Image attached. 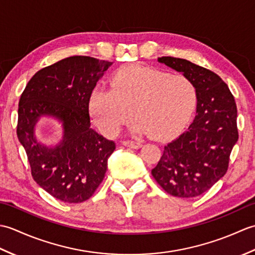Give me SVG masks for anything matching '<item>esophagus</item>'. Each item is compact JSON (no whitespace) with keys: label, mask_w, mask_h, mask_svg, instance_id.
Here are the masks:
<instances>
[{"label":"esophagus","mask_w":255,"mask_h":255,"mask_svg":"<svg viewBox=\"0 0 255 255\" xmlns=\"http://www.w3.org/2000/svg\"><path fill=\"white\" fill-rule=\"evenodd\" d=\"M125 147L128 148H132V149H139L141 148V143L138 141H132V140H125V141L122 142Z\"/></svg>","instance_id":"34e87169"}]
</instances>
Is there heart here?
I'll list each match as a JSON object with an SVG mask.
<instances>
[{"label": "heart", "mask_w": 255, "mask_h": 255, "mask_svg": "<svg viewBox=\"0 0 255 255\" xmlns=\"http://www.w3.org/2000/svg\"><path fill=\"white\" fill-rule=\"evenodd\" d=\"M195 102L194 85L184 75L131 64L114 75L111 89L100 86L92 92L89 106L97 127L106 136H116L133 115L138 121L134 132L163 139L185 124Z\"/></svg>", "instance_id": "heart-1"}]
</instances>
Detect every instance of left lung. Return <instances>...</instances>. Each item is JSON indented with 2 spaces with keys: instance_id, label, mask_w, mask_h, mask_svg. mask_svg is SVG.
<instances>
[{
  "instance_id": "8db88e82",
  "label": "left lung",
  "mask_w": 255,
  "mask_h": 255,
  "mask_svg": "<svg viewBox=\"0 0 255 255\" xmlns=\"http://www.w3.org/2000/svg\"><path fill=\"white\" fill-rule=\"evenodd\" d=\"M158 62L186 77L196 92V115L176 139L164 147L151 171L172 196L192 198L207 192L228 170L238 141L235 97L219 75L185 59L162 57Z\"/></svg>"
}]
</instances>
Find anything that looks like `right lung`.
Returning <instances> with one entry per match:
<instances>
[{
	"mask_svg": "<svg viewBox=\"0 0 255 255\" xmlns=\"http://www.w3.org/2000/svg\"><path fill=\"white\" fill-rule=\"evenodd\" d=\"M113 62L69 57L35 73L18 103L17 137L35 182L63 203L89 199L102 183L115 142L91 128L89 102L96 83ZM62 125L63 137L47 146L35 134L41 119Z\"/></svg>",
	"mask_w": 255,
	"mask_h": 255,
	"instance_id": "1",
	"label": "right lung"
}]
</instances>
